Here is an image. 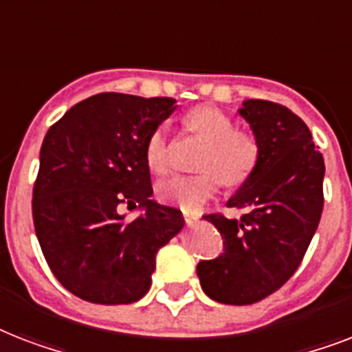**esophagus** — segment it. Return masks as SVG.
<instances>
[{
	"label": "esophagus",
	"mask_w": 352,
	"mask_h": 352,
	"mask_svg": "<svg viewBox=\"0 0 352 352\" xmlns=\"http://www.w3.org/2000/svg\"><path fill=\"white\" fill-rule=\"evenodd\" d=\"M199 219L197 214H190V212H184V221H186V225H193L195 221Z\"/></svg>",
	"instance_id": "1"
}]
</instances>
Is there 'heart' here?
I'll return each instance as SVG.
<instances>
[{"instance_id":"b5f03b06","label":"heart","mask_w":352,"mask_h":352,"mask_svg":"<svg viewBox=\"0 0 352 352\" xmlns=\"http://www.w3.org/2000/svg\"><path fill=\"white\" fill-rule=\"evenodd\" d=\"M188 131L206 140L193 175H173L157 184V197L184 212H199L221 186H243L257 170L261 148L256 135L235 127V120L215 106H197L182 117ZM146 164L153 173H166L171 162V142L166 124L149 133L144 146Z\"/></svg>"}]
</instances>
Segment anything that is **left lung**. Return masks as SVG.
Listing matches in <instances>:
<instances>
[{
	"mask_svg": "<svg viewBox=\"0 0 352 352\" xmlns=\"http://www.w3.org/2000/svg\"><path fill=\"white\" fill-rule=\"evenodd\" d=\"M239 113L259 142V164L226 204L245 214L204 215L225 252L197 265L204 292L226 305H252L281 289L303 261L323 210L325 164L305 122L268 100H246Z\"/></svg>",
	"mask_w": 352,
	"mask_h": 352,
	"instance_id": "8db88e82",
	"label": "left lung"
}]
</instances>
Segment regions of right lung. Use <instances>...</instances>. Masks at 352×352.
<instances>
[{"label": "right lung", "mask_w": 352, "mask_h": 352, "mask_svg": "<svg viewBox=\"0 0 352 352\" xmlns=\"http://www.w3.org/2000/svg\"><path fill=\"white\" fill-rule=\"evenodd\" d=\"M166 96L100 93L47 131L32 190V221L45 261L71 294L127 305L151 287L155 256L184 226L181 210L151 201L144 157L149 133L175 111ZM144 206L126 221L118 206Z\"/></svg>", "instance_id": "right-lung-1"}]
</instances>
